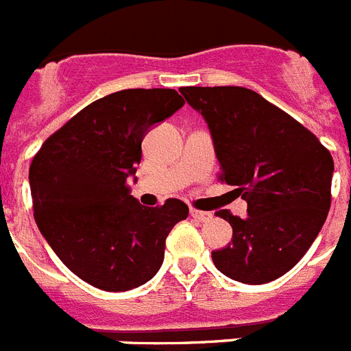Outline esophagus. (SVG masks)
Masks as SVG:
<instances>
[{
	"label": "esophagus",
	"mask_w": 351,
	"mask_h": 351,
	"mask_svg": "<svg viewBox=\"0 0 351 351\" xmlns=\"http://www.w3.org/2000/svg\"><path fill=\"white\" fill-rule=\"evenodd\" d=\"M191 216H193L196 221L207 223V221L212 219V212H203V210H196V208H191Z\"/></svg>",
	"instance_id": "34e87169"
}]
</instances>
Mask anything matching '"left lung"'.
Returning a JSON list of instances; mask_svg holds the SVG:
<instances>
[{"mask_svg": "<svg viewBox=\"0 0 351 351\" xmlns=\"http://www.w3.org/2000/svg\"><path fill=\"white\" fill-rule=\"evenodd\" d=\"M214 141L219 180L248 203L232 226V243L212 252L232 280L258 285L285 275L307 253L330 210L334 160L302 123L244 87H180Z\"/></svg>", "mask_w": 351, "mask_h": 351, "instance_id": "obj_1", "label": "left lung"}]
</instances>
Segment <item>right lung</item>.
<instances>
[{
  "label": "right lung",
  "mask_w": 351,
  "mask_h": 351,
  "mask_svg": "<svg viewBox=\"0 0 351 351\" xmlns=\"http://www.w3.org/2000/svg\"><path fill=\"white\" fill-rule=\"evenodd\" d=\"M175 89H125L82 108L44 141L30 164L34 217L67 267L101 291L152 280L171 228L189 216L176 198L144 207L128 178L144 134L184 107Z\"/></svg>",
  "instance_id": "obj_1"
}]
</instances>
